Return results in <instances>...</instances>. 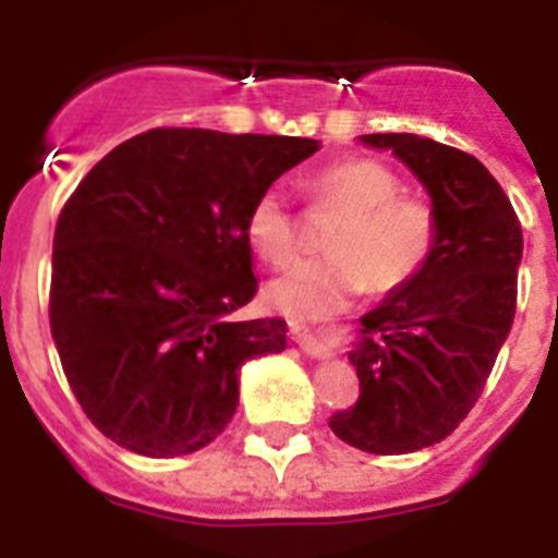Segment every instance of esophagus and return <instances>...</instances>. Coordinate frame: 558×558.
<instances>
[{"label": "esophagus", "mask_w": 558, "mask_h": 558, "mask_svg": "<svg viewBox=\"0 0 558 558\" xmlns=\"http://www.w3.org/2000/svg\"><path fill=\"white\" fill-rule=\"evenodd\" d=\"M290 338L313 354H322L324 349H327V343H324V332H318V329H313L304 322H290Z\"/></svg>", "instance_id": "esophagus-1"}]
</instances>
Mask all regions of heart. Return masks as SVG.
<instances>
[{
  "mask_svg": "<svg viewBox=\"0 0 558 558\" xmlns=\"http://www.w3.org/2000/svg\"><path fill=\"white\" fill-rule=\"evenodd\" d=\"M318 206L338 209L327 234L332 254L290 265L268 284V302L290 318H327L366 290L388 293L422 270L436 243V220L416 201L399 198L397 172L374 159L324 167L307 184ZM245 240L256 256L284 265L295 254V220L282 190L268 186L245 215Z\"/></svg>",
  "mask_w": 558,
  "mask_h": 558,
  "instance_id": "b5f03b06",
  "label": "heart"
}]
</instances>
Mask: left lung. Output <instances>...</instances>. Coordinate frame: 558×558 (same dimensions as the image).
I'll return each mask as SVG.
<instances>
[{"label": "left lung", "instance_id": "8db88e82", "mask_svg": "<svg viewBox=\"0 0 558 558\" xmlns=\"http://www.w3.org/2000/svg\"><path fill=\"white\" fill-rule=\"evenodd\" d=\"M430 195L436 243L411 282L360 318L349 360L360 397L329 416L347 445L405 456L438 445L481 397L517 307L522 229L475 156L416 133H368Z\"/></svg>", "mask_w": 558, "mask_h": 558}]
</instances>
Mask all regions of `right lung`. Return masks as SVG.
<instances>
[{"mask_svg":"<svg viewBox=\"0 0 558 558\" xmlns=\"http://www.w3.org/2000/svg\"><path fill=\"white\" fill-rule=\"evenodd\" d=\"M322 142L156 128L113 147L52 240L49 327L97 430L147 458L223 433L240 368L288 347L282 318L229 322L256 293L245 215Z\"/></svg>","mask_w":558,"mask_h":558,"instance_id":"1","label":"right lung"}]
</instances>
